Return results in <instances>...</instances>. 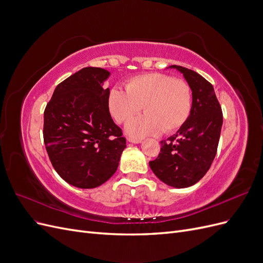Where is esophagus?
Instances as JSON below:
<instances>
[{
	"label": "esophagus",
	"instance_id": "esophagus-1",
	"mask_svg": "<svg viewBox=\"0 0 263 263\" xmlns=\"http://www.w3.org/2000/svg\"><path fill=\"white\" fill-rule=\"evenodd\" d=\"M127 141L133 142V144H140L141 139H135V138H127Z\"/></svg>",
	"mask_w": 263,
	"mask_h": 263
}]
</instances>
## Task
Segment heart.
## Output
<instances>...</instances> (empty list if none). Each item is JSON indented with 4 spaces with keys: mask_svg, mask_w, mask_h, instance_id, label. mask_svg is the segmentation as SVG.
<instances>
[{
    "mask_svg": "<svg viewBox=\"0 0 263 263\" xmlns=\"http://www.w3.org/2000/svg\"><path fill=\"white\" fill-rule=\"evenodd\" d=\"M144 107L146 114L132 120L126 133L132 137H145L159 133L170 134L185 124L192 109V91L182 79L165 73H145L130 78L125 91L113 87L107 95L109 114L124 124Z\"/></svg>",
    "mask_w": 263,
    "mask_h": 263,
    "instance_id": "obj_1",
    "label": "heart"
}]
</instances>
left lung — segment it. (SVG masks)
<instances>
[{
	"label": "left lung",
	"instance_id": "left-lung-1",
	"mask_svg": "<svg viewBox=\"0 0 263 263\" xmlns=\"http://www.w3.org/2000/svg\"><path fill=\"white\" fill-rule=\"evenodd\" d=\"M183 74L192 91V109L185 124L161 141L150 169L169 186L183 189L200 181L216 156L222 113L213 85L193 70L170 66Z\"/></svg>",
	"mask_w": 263,
	"mask_h": 263
}]
</instances>
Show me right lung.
<instances>
[{
  "mask_svg": "<svg viewBox=\"0 0 263 263\" xmlns=\"http://www.w3.org/2000/svg\"><path fill=\"white\" fill-rule=\"evenodd\" d=\"M109 72L86 67L55 87L44 112V141L51 164L69 184L102 185L116 172L126 139L107 107Z\"/></svg>",
  "mask_w": 263,
  "mask_h": 263,
  "instance_id": "add662e5",
  "label": "right lung"
}]
</instances>
